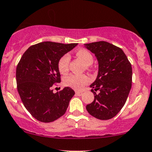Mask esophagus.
Listing matches in <instances>:
<instances>
[{
	"label": "esophagus",
	"instance_id": "34e87169",
	"mask_svg": "<svg viewBox=\"0 0 152 152\" xmlns=\"http://www.w3.org/2000/svg\"><path fill=\"white\" fill-rule=\"evenodd\" d=\"M82 94H83L82 91H75V95H77V96H81Z\"/></svg>",
	"mask_w": 152,
	"mask_h": 152
}]
</instances>
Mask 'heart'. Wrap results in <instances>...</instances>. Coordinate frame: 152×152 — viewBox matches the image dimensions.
<instances>
[{"label":"heart","instance_id":"b5f03b06","mask_svg":"<svg viewBox=\"0 0 152 152\" xmlns=\"http://www.w3.org/2000/svg\"><path fill=\"white\" fill-rule=\"evenodd\" d=\"M76 56L81 59L85 65H90L93 62V57L88 50L85 49H80L76 52ZM70 57L66 54L59 58L57 63V67L59 72L65 74L69 70V64ZM90 82L89 77L86 75H69L64 80V83L66 86L70 87L76 90H80L88 84Z\"/></svg>","mask_w":152,"mask_h":152}]
</instances>
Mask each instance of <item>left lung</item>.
<instances>
[{"label": "left lung", "instance_id": "8db88e82", "mask_svg": "<svg viewBox=\"0 0 152 152\" xmlns=\"http://www.w3.org/2000/svg\"><path fill=\"white\" fill-rule=\"evenodd\" d=\"M98 61V75L92 85L94 100L87 105L90 115L108 120L119 113L126 103L132 85V67L123 50L106 42L85 44Z\"/></svg>", "mask_w": 152, "mask_h": 152}]
</instances>
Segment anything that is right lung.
Listing matches in <instances>:
<instances>
[{
  "label": "right lung",
  "mask_w": 152,
  "mask_h": 152,
  "mask_svg": "<svg viewBox=\"0 0 152 152\" xmlns=\"http://www.w3.org/2000/svg\"><path fill=\"white\" fill-rule=\"evenodd\" d=\"M77 44L44 42L32 45L23 53L16 67L17 90L26 110L37 120L49 123L65 113L75 91L67 87L53 93L61 82L59 58Z\"/></svg>",
  "instance_id": "right-lung-1"
}]
</instances>
